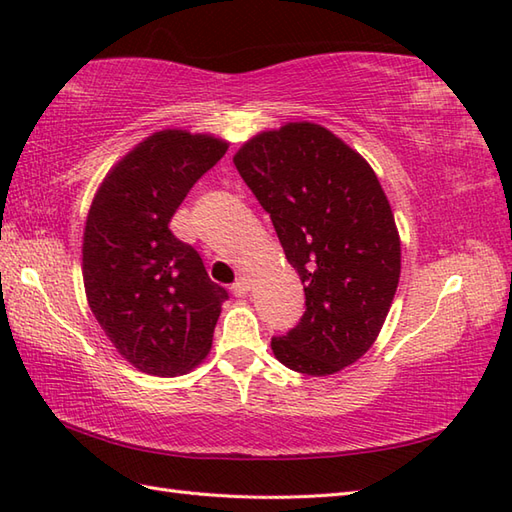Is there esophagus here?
<instances>
[{"label": "esophagus", "mask_w": 512, "mask_h": 512, "mask_svg": "<svg viewBox=\"0 0 512 512\" xmlns=\"http://www.w3.org/2000/svg\"><path fill=\"white\" fill-rule=\"evenodd\" d=\"M231 290H233V295L235 297H246L248 295V290H250V279H246V277H239L235 284L231 286Z\"/></svg>", "instance_id": "34e87169"}]
</instances>
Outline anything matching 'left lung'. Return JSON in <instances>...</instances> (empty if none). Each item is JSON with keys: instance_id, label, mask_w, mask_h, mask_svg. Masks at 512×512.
Returning <instances> with one entry per match:
<instances>
[{"instance_id": "obj_1", "label": "left lung", "mask_w": 512, "mask_h": 512, "mask_svg": "<svg viewBox=\"0 0 512 512\" xmlns=\"http://www.w3.org/2000/svg\"><path fill=\"white\" fill-rule=\"evenodd\" d=\"M233 162L306 292L299 323L270 341L275 356L308 376L341 372L376 341L400 277L394 213L376 173L314 123L259 134Z\"/></svg>"}]
</instances>
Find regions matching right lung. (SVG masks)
Masks as SVG:
<instances>
[{
    "label": "right lung",
    "mask_w": 512,
    "mask_h": 512,
    "mask_svg": "<svg viewBox=\"0 0 512 512\" xmlns=\"http://www.w3.org/2000/svg\"><path fill=\"white\" fill-rule=\"evenodd\" d=\"M226 147L165 129L129 151L94 195L83 233L85 295L107 339L140 372L178 376L211 350L228 292L169 222Z\"/></svg>",
    "instance_id": "right-lung-1"
}]
</instances>
